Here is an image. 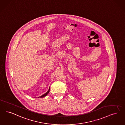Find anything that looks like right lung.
<instances>
[{"label":"right lung","mask_w":125,"mask_h":125,"mask_svg":"<svg viewBox=\"0 0 125 125\" xmlns=\"http://www.w3.org/2000/svg\"><path fill=\"white\" fill-rule=\"evenodd\" d=\"M50 87H49V90H48V91L46 93H45V94H44L43 95H41V96H40V97H39L38 98H43V97H44L45 96H46V95H47L48 94H49V91H50Z\"/></svg>","instance_id":"1"}]
</instances>
